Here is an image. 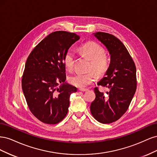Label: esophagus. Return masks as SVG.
<instances>
[{
	"label": "esophagus",
	"mask_w": 157,
	"mask_h": 157,
	"mask_svg": "<svg viewBox=\"0 0 157 157\" xmlns=\"http://www.w3.org/2000/svg\"><path fill=\"white\" fill-rule=\"evenodd\" d=\"M80 91H81V92H86V91H88V89H85V88H79L78 89Z\"/></svg>",
	"instance_id": "obj_1"
}]
</instances>
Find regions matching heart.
<instances>
[{
  "mask_svg": "<svg viewBox=\"0 0 157 157\" xmlns=\"http://www.w3.org/2000/svg\"><path fill=\"white\" fill-rule=\"evenodd\" d=\"M79 51L91 60L90 69H94L99 75H103L109 67V61L107 56L104 54V50L99 44L90 41L82 45ZM75 60V52L69 49L66 52L63 62L66 69L71 71L73 68ZM97 75L94 71H90L87 73H77L69 77V82L74 86L79 88H85L96 80Z\"/></svg>",
  "mask_w": 157,
  "mask_h": 157,
  "instance_id": "obj_1",
  "label": "heart"
}]
</instances>
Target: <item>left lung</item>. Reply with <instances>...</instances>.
<instances>
[{"mask_svg":"<svg viewBox=\"0 0 157 157\" xmlns=\"http://www.w3.org/2000/svg\"><path fill=\"white\" fill-rule=\"evenodd\" d=\"M93 35L106 47L111 61L104 77L98 82L109 92L105 95L94 88L96 99L90 111L98 122L109 124L119 119L130 105L137 87L136 68L125 46L117 37L103 32Z\"/></svg>","mask_w":157,"mask_h":157,"instance_id":"left-lung-1","label":"left lung"}]
</instances>
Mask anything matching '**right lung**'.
Returning a JSON list of instances; mask_svg holds the SVG:
<instances>
[{
	"mask_svg": "<svg viewBox=\"0 0 157 157\" xmlns=\"http://www.w3.org/2000/svg\"><path fill=\"white\" fill-rule=\"evenodd\" d=\"M79 39L73 33H52L36 46L26 61L21 80L23 92L33 115L46 124H55L63 119L71 94L77 91L65 82L63 59Z\"/></svg>",
	"mask_w": 157,
	"mask_h": 157,
	"instance_id": "1",
	"label": "right lung"
}]
</instances>
